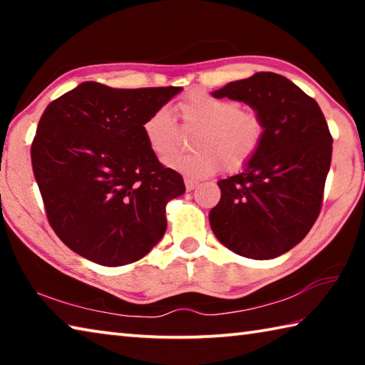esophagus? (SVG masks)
Returning a JSON list of instances; mask_svg holds the SVG:
<instances>
[{"instance_id": "obj_1", "label": "esophagus", "mask_w": 365, "mask_h": 365, "mask_svg": "<svg viewBox=\"0 0 365 365\" xmlns=\"http://www.w3.org/2000/svg\"><path fill=\"white\" fill-rule=\"evenodd\" d=\"M185 187H187V191H191L197 187V182L193 180V178H187V180H185Z\"/></svg>"}]
</instances>
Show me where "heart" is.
Instances as JSON below:
<instances>
[{"instance_id":"obj_1","label":"heart","mask_w":365,"mask_h":365,"mask_svg":"<svg viewBox=\"0 0 365 365\" xmlns=\"http://www.w3.org/2000/svg\"><path fill=\"white\" fill-rule=\"evenodd\" d=\"M175 115L183 133H192L193 153L168 160L172 169L191 177L211 175L225 165L227 170L245 168L255 158L264 138V122L257 110L242 108L228 98L206 91H191L175 104ZM143 135L159 160L180 151L183 137L165 109H158L143 122Z\"/></svg>"}]
</instances>
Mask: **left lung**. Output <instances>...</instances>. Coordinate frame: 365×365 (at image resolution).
Wrapping results in <instances>:
<instances>
[{
	"instance_id": "left-lung-1",
	"label": "left lung",
	"mask_w": 365,
	"mask_h": 365,
	"mask_svg": "<svg viewBox=\"0 0 365 365\" xmlns=\"http://www.w3.org/2000/svg\"><path fill=\"white\" fill-rule=\"evenodd\" d=\"M211 95L257 110L264 138L240 174L219 180L220 201L209 224L237 255L274 259L298 245L319 217L331 163L329 125L316 100L274 72H257Z\"/></svg>"
}]
</instances>
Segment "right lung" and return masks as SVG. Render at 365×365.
<instances>
[{
    "instance_id": "1",
    "label": "right lung",
    "mask_w": 365,
    "mask_h": 365,
    "mask_svg": "<svg viewBox=\"0 0 365 365\" xmlns=\"http://www.w3.org/2000/svg\"><path fill=\"white\" fill-rule=\"evenodd\" d=\"M180 91L83 82L48 104L32 168L49 225L73 252L117 267L164 237L165 205L185 193V183L154 156L141 127Z\"/></svg>"
}]
</instances>
